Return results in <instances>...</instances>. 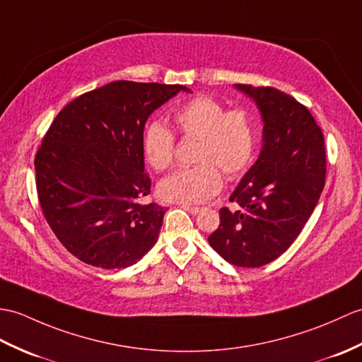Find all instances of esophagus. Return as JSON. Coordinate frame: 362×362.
<instances>
[{
  "instance_id": "esophagus-1",
  "label": "esophagus",
  "mask_w": 362,
  "mask_h": 362,
  "mask_svg": "<svg viewBox=\"0 0 362 362\" xmlns=\"http://www.w3.org/2000/svg\"><path fill=\"white\" fill-rule=\"evenodd\" d=\"M182 208L187 209V211L191 213V214H197V213H200V209H202L199 206H191V205H182Z\"/></svg>"
}]
</instances>
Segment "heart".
Returning a JSON list of instances; mask_svg holds the SVG:
<instances>
[{
  "mask_svg": "<svg viewBox=\"0 0 362 362\" xmlns=\"http://www.w3.org/2000/svg\"><path fill=\"white\" fill-rule=\"evenodd\" d=\"M175 131L183 139H197L196 166L182 168L158 183V196L175 204H200L221 191L223 173L236 179L247 170L256 146V120L243 107L228 109L219 100L199 95L173 114ZM143 154L156 171L174 163L177 139L160 122H151L143 131Z\"/></svg>",
  "mask_w": 362,
  "mask_h": 362,
  "instance_id": "b5f03b06",
  "label": "heart"
}]
</instances>
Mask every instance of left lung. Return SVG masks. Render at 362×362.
<instances>
[{
	"instance_id": "obj_1",
	"label": "left lung",
	"mask_w": 362,
	"mask_h": 362,
	"mask_svg": "<svg viewBox=\"0 0 362 362\" xmlns=\"http://www.w3.org/2000/svg\"><path fill=\"white\" fill-rule=\"evenodd\" d=\"M255 98L264 120L257 162L221 208L208 238L226 262L256 268L287 251L312 216L325 185V145L319 124L295 97L267 86L236 85Z\"/></svg>"
}]
</instances>
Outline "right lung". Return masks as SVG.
<instances>
[{
    "label": "right lung",
    "mask_w": 362,
    "mask_h": 362,
    "mask_svg": "<svg viewBox=\"0 0 362 362\" xmlns=\"http://www.w3.org/2000/svg\"><path fill=\"white\" fill-rule=\"evenodd\" d=\"M180 85L119 80L67 103L35 156L45 219L63 247L92 267L126 268L154 247L166 209L151 192L143 129Z\"/></svg>",
    "instance_id": "right-lung-1"
}]
</instances>
